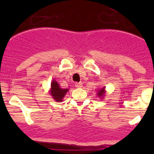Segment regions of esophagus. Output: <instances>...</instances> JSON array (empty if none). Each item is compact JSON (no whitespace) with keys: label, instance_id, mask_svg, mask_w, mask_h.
<instances>
[{"label":"esophagus","instance_id":"obj_1","mask_svg":"<svg viewBox=\"0 0 154 154\" xmlns=\"http://www.w3.org/2000/svg\"><path fill=\"white\" fill-rule=\"evenodd\" d=\"M75 87L76 88H82V82H76Z\"/></svg>","mask_w":154,"mask_h":154}]
</instances>
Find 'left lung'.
Segmentation results:
<instances>
[{"instance_id": "obj_1", "label": "left lung", "mask_w": 154, "mask_h": 154, "mask_svg": "<svg viewBox=\"0 0 154 154\" xmlns=\"http://www.w3.org/2000/svg\"><path fill=\"white\" fill-rule=\"evenodd\" d=\"M106 87L103 86V88H101V89H98L97 91V93H96V95H97V96L99 98H100L101 99H103V98H104L105 96V94H106Z\"/></svg>"}]
</instances>
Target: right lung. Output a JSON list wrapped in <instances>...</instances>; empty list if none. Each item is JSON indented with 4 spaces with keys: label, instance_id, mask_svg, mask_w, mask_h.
<instances>
[{
    "label": "right lung",
    "instance_id": "add662e5",
    "mask_svg": "<svg viewBox=\"0 0 154 154\" xmlns=\"http://www.w3.org/2000/svg\"><path fill=\"white\" fill-rule=\"evenodd\" d=\"M68 91H69L68 89H62L57 81H55V79H53L51 81L49 93L55 102L57 103L62 102L63 98L65 97V94L67 93Z\"/></svg>",
    "mask_w": 154,
    "mask_h": 154
}]
</instances>
